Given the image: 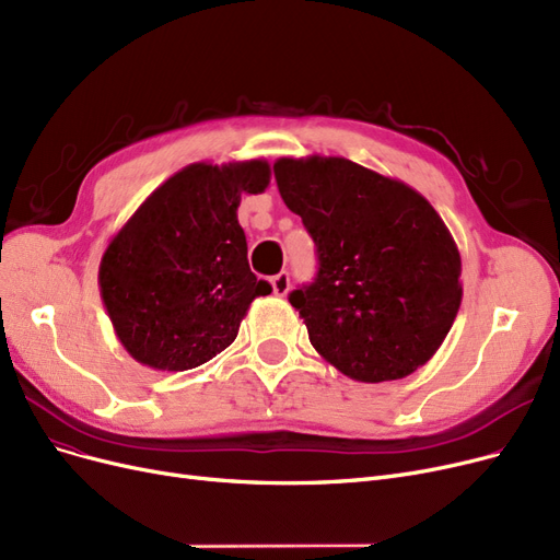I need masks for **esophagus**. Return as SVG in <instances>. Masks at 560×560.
<instances>
[{
    "mask_svg": "<svg viewBox=\"0 0 560 560\" xmlns=\"http://www.w3.org/2000/svg\"><path fill=\"white\" fill-rule=\"evenodd\" d=\"M269 283H272V293L277 298H283V295H288V291H291V275L279 272L277 277L269 279Z\"/></svg>",
    "mask_w": 560,
    "mask_h": 560,
    "instance_id": "34e87169",
    "label": "esophagus"
}]
</instances>
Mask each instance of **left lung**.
I'll list each match as a JSON object with an SVG mask.
<instances>
[{
    "instance_id": "1",
    "label": "left lung",
    "mask_w": 560,
    "mask_h": 560,
    "mask_svg": "<svg viewBox=\"0 0 560 560\" xmlns=\"http://www.w3.org/2000/svg\"><path fill=\"white\" fill-rule=\"evenodd\" d=\"M279 194L316 242L318 275L291 293L308 341L343 376H410L462 304V256L429 200L343 156H283Z\"/></svg>"
}]
</instances>
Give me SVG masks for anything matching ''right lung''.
I'll use <instances>...</instances> for the list:
<instances>
[{
  "mask_svg": "<svg viewBox=\"0 0 560 560\" xmlns=\"http://www.w3.org/2000/svg\"><path fill=\"white\" fill-rule=\"evenodd\" d=\"M262 159L191 163L119 228L98 265L101 300L127 353L156 371H186L231 346L272 285L246 260L242 194L269 184Z\"/></svg>",
  "mask_w": 560,
  "mask_h": 560,
  "instance_id": "add662e5",
  "label": "right lung"
}]
</instances>
